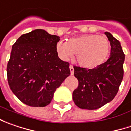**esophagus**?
Masks as SVG:
<instances>
[{
    "label": "esophagus",
    "instance_id": "34e87169",
    "mask_svg": "<svg viewBox=\"0 0 131 131\" xmlns=\"http://www.w3.org/2000/svg\"><path fill=\"white\" fill-rule=\"evenodd\" d=\"M69 68H70L71 74V75H73V73H74V68H73V66H71H71H69Z\"/></svg>",
    "mask_w": 131,
    "mask_h": 131
}]
</instances>
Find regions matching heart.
Listing matches in <instances>:
<instances>
[{
    "label": "heart",
    "instance_id": "1",
    "mask_svg": "<svg viewBox=\"0 0 131 131\" xmlns=\"http://www.w3.org/2000/svg\"><path fill=\"white\" fill-rule=\"evenodd\" d=\"M110 48L107 37L97 34H84L70 38L67 42L59 41L55 47L60 59L68 60L76 54L77 63L88 69L101 65L108 57Z\"/></svg>",
    "mask_w": 131,
    "mask_h": 131
}]
</instances>
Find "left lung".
<instances>
[{"instance_id":"obj_1","label":"left lung","mask_w":131,"mask_h":131,"mask_svg":"<svg viewBox=\"0 0 131 131\" xmlns=\"http://www.w3.org/2000/svg\"><path fill=\"white\" fill-rule=\"evenodd\" d=\"M105 34L111 45L107 61L93 69L73 67L79 85L73 92V100L82 109H97L112 101L123 78L125 54L120 42L110 33Z\"/></svg>"}]
</instances>
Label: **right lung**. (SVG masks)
I'll return each instance as SVG.
<instances>
[{
    "mask_svg": "<svg viewBox=\"0 0 131 131\" xmlns=\"http://www.w3.org/2000/svg\"><path fill=\"white\" fill-rule=\"evenodd\" d=\"M60 37L42 29L22 35L12 48L7 65L8 82L13 93L25 104L43 107L71 74L69 63L58 57Z\"/></svg>",
    "mask_w": 131,
    "mask_h": 131,
    "instance_id": "right-lung-1",
    "label": "right lung"
}]
</instances>
